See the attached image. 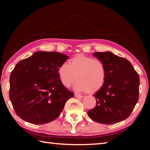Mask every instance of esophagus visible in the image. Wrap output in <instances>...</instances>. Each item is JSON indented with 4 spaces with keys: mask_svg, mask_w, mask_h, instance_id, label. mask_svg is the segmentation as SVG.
Returning a JSON list of instances; mask_svg holds the SVG:
<instances>
[{
    "mask_svg": "<svg viewBox=\"0 0 150 150\" xmlns=\"http://www.w3.org/2000/svg\"><path fill=\"white\" fill-rule=\"evenodd\" d=\"M75 97H77V98H83V96L82 95H78V94H77V93H75Z\"/></svg>",
    "mask_w": 150,
    "mask_h": 150,
    "instance_id": "obj_1",
    "label": "esophagus"
}]
</instances>
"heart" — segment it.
<instances>
[{
    "label": "heart",
    "instance_id": "heart-1",
    "mask_svg": "<svg viewBox=\"0 0 150 150\" xmlns=\"http://www.w3.org/2000/svg\"><path fill=\"white\" fill-rule=\"evenodd\" d=\"M62 84L66 88L77 81L74 88L78 92L95 93L100 90L106 79L105 65L100 60L79 54L69 61V64L62 63L57 69Z\"/></svg>",
    "mask_w": 150,
    "mask_h": 150
}]
</instances>
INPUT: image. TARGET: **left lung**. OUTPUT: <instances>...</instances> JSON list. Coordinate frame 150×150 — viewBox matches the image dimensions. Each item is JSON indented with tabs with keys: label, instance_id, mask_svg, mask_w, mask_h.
<instances>
[{
	"label": "left lung",
	"instance_id": "left-lung-1",
	"mask_svg": "<svg viewBox=\"0 0 150 150\" xmlns=\"http://www.w3.org/2000/svg\"><path fill=\"white\" fill-rule=\"evenodd\" d=\"M93 56L104 63L106 79L94 94L96 106L88 116L100 124L120 122L128 117L138 103L139 77L128 60L110 52H95Z\"/></svg>",
	"mask_w": 150,
	"mask_h": 150
}]
</instances>
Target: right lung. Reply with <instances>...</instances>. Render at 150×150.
Returning <instances> with one entry per match:
<instances>
[{"label": "right lung", "instance_id": "obj_1", "mask_svg": "<svg viewBox=\"0 0 150 150\" xmlns=\"http://www.w3.org/2000/svg\"><path fill=\"white\" fill-rule=\"evenodd\" d=\"M68 58L57 52L40 51L17 63L10 76L9 97L20 118L43 124L59 116L74 96L62 84L57 73Z\"/></svg>", "mask_w": 150, "mask_h": 150}]
</instances>
